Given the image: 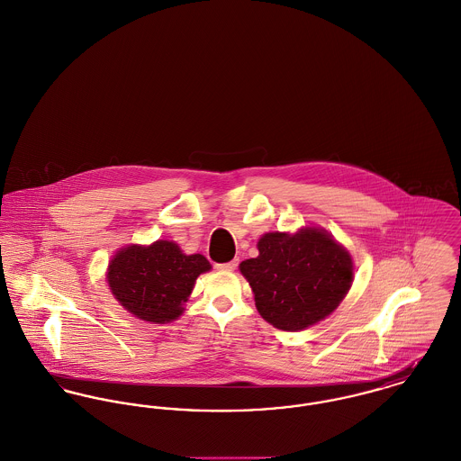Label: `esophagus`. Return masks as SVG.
<instances>
[{"label":"esophagus","instance_id":"34e87169","mask_svg":"<svg viewBox=\"0 0 461 461\" xmlns=\"http://www.w3.org/2000/svg\"><path fill=\"white\" fill-rule=\"evenodd\" d=\"M237 267H239V259H233V261H228V263H219V265H216L217 270L221 271L237 270Z\"/></svg>","mask_w":461,"mask_h":461}]
</instances>
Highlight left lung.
<instances>
[{
  "label": "left lung",
  "mask_w": 461,
  "mask_h": 461,
  "mask_svg": "<svg viewBox=\"0 0 461 461\" xmlns=\"http://www.w3.org/2000/svg\"><path fill=\"white\" fill-rule=\"evenodd\" d=\"M259 256L240 263L259 315L282 330H303L329 317L352 287L350 252L325 230L265 233Z\"/></svg>",
  "instance_id": "obj_1"
}]
</instances>
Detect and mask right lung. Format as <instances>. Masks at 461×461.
Instances as JSON below:
<instances>
[{"label": "right lung", "mask_w": 461, "mask_h": 461, "mask_svg": "<svg viewBox=\"0 0 461 461\" xmlns=\"http://www.w3.org/2000/svg\"><path fill=\"white\" fill-rule=\"evenodd\" d=\"M212 268L202 254L186 256L179 245L157 240L129 245L109 261V289L137 319L167 324L183 315L198 275Z\"/></svg>", "instance_id": "add662e5"}]
</instances>
